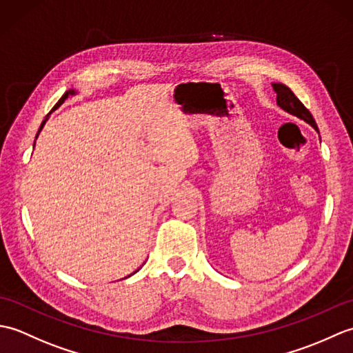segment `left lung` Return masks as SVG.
<instances>
[{"mask_svg":"<svg viewBox=\"0 0 353 353\" xmlns=\"http://www.w3.org/2000/svg\"><path fill=\"white\" fill-rule=\"evenodd\" d=\"M273 89H274V92L277 94V97H276L277 106L283 109L285 112H288V114L303 119V121L311 124L314 129L319 132L316 119L312 118L311 112L303 106L302 101L297 99L294 92H292L288 86H285L283 83H273Z\"/></svg>","mask_w":353,"mask_h":353,"instance_id":"1","label":"left lung"}]
</instances>
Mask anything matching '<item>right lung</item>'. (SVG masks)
I'll return each instance as SVG.
<instances>
[{
    "label": "right lung",
    "mask_w": 353,
    "mask_h": 353,
    "mask_svg": "<svg viewBox=\"0 0 353 353\" xmlns=\"http://www.w3.org/2000/svg\"><path fill=\"white\" fill-rule=\"evenodd\" d=\"M72 94H76V91H74V89H70V91H66V92H65V94L62 95V99H61V100H59V103H57V104H56V106H54V109H56V108H59V106H61V104H62V103H63V101H65L66 99H68V95H72ZM54 109H52V110H54ZM45 121H47V118H45V119H43V121H42V124H41V129H39V132L42 130V127H43ZM132 274H133V273H132Z\"/></svg>",
    "instance_id": "add662e5"
}]
</instances>
